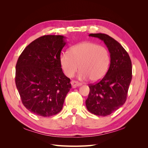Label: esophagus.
<instances>
[{"label": "esophagus", "instance_id": "34e87169", "mask_svg": "<svg viewBox=\"0 0 148 148\" xmlns=\"http://www.w3.org/2000/svg\"><path fill=\"white\" fill-rule=\"evenodd\" d=\"M71 86H72V87L73 88L77 87V86H82V84L80 83H78L77 82H75V81H73V80H72V81L71 82Z\"/></svg>", "mask_w": 148, "mask_h": 148}]
</instances>
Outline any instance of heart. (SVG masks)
<instances>
[{"label":"heart","instance_id":"b5f03b06","mask_svg":"<svg viewBox=\"0 0 148 148\" xmlns=\"http://www.w3.org/2000/svg\"><path fill=\"white\" fill-rule=\"evenodd\" d=\"M60 62L68 77H73L79 68V79L89 78L91 82H97L108 70L110 57L106 47L91 42H83L71 47L69 53H62Z\"/></svg>","mask_w":148,"mask_h":148}]
</instances>
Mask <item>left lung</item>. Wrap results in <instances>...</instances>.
I'll use <instances>...</instances> for the list:
<instances>
[{"instance_id": "8db88e82", "label": "left lung", "mask_w": 148, "mask_h": 148, "mask_svg": "<svg viewBox=\"0 0 148 148\" xmlns=\"http://www.w3.org/2000/svg\"><path fill=\"white\" fill-rule=\"evenodd\" d=\"M89 36L104 41L110 53V64L100 82L89 85V93L86 106L93 114L107 116L119 109L126 101L132 78V62L122 45L109 35L92 33Z\"/></svg>"}]
</instances>
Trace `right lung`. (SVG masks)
<instances>
[{
  "label": "right lung",
  "mask_w": 148,
  "mask_h": 148,
  "mask_svg": "<svg viewBox=\"0 0 148 148\" xmlns=\"http://www.w3.org/2000/svg\"><path fill=\"white\" fill-rule=\"evenodd\" d=\"M65 38L43 36L31 42L18 59L16 86L23 104L34 114L51 117L59 113L71 88L60 62Z\"/></svg>",
  "instance_id": "add662e5"
}]
</instances>
